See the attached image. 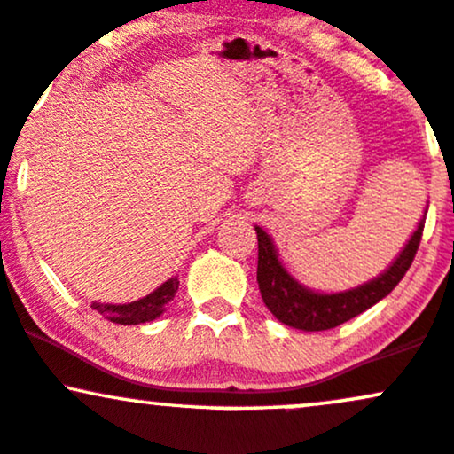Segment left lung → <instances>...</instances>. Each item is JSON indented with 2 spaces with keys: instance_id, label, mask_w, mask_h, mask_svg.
<instances>
[{
  "instance_id": "1",
  "label": "left lung",
  "mask_w": 454,
  "mask_h": 454,
  "mask_svg": "<svg viewBox=\"0 0 454 454\" xmlns=\"http://www.w3.org/2000/svg\"><path fill=\"white\" fill-rule=\"evenodd\" d=\"M427 208L410 241L405 243V247L386 271L372 278V280L360 284V286L340 293H318L297 282L286 271V267L282 265L271 237L261 226H254L258 239L256 280L262 301L278 321L303 332L332 330V327H338L348 318L362 315L383 297L390 295L392 288L403 280L405 271L411 267L413 256H416L418 246H420Z\"/></svg>"
}]
</instances>
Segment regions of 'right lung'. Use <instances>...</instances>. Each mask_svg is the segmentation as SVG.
Instances as JSON below:
<instances>
[{"label": "right lung", "instance_id": "1", "mask_svg": "<svg viewBox=\"0 0 454 454\" xmlns=\"http://www.w3.org/2000/svg\"><path fill=\"white\" fill-rule=\"evenodd\" d=\"M178 291V278H170L161 286L154 288L151 295L131 303H92L94 310L101 312L107 321L121 323V325H139L166 312V306L174 300Z\"/></svg>", "mask_w": 454, "mask_h": 454}]
</instances>
